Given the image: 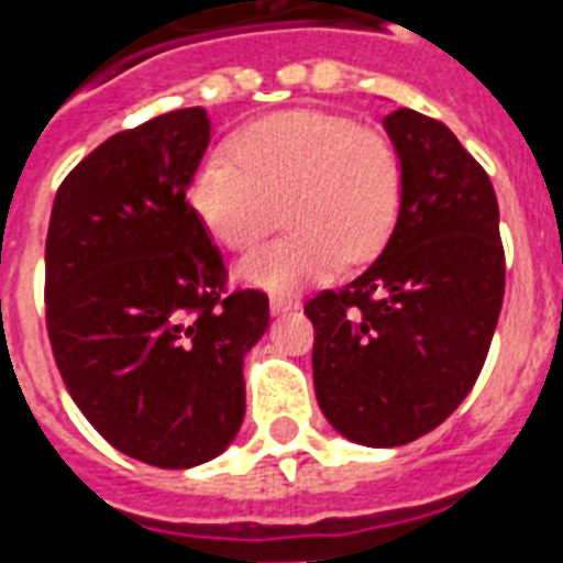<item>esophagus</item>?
Wrapping results in <instances>:
<instances>
[{"instance_id": "34e87169", "label": "esophagus", "mask_w": 563, "mask_h": 563, "mask_svg": "<svg viewBox=\"0 0 563 563\" xmlns=\"http://www.w3.org/2000/svg\"><path fill=\"white\" fill-rule=\"evenodd\" d=\"M298 310V300L291 298H272V312L274 316H283V312Z\"/></svg>"}]
</instances>
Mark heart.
<instances>
[{
	"label": "heart",
	"instance_id": "heart-1",
	"mask_svg": "<svg viewBox=\"0 0 563 563\" xmlns=\"http://www.w3.org/2000/svg\"><path fill=\"white\" fill-rule=\"evenodd\" d=\"M405 200V167L384 132L330 111H283L256 120L214 150L188 186L206 233L227 251H251L289 218L291 233L239 265L272 291L368 263L389 242Z\"/></svg>",
	"mask_w": 563,
	"mask_h": 563
}]
</instances>
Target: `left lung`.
Instances as JSON below:
<instances>
[{"label":"left lung","instance_id":"1","mask_svg":"<svg viewBox=\"0 0 563 563\" xmlns=\"http://www.w3.org/2000/svg\"><path fill=\"white\" fill-rule=\"evenodd\" d=\"M384 126L405 200L357 280L307 300L321 413L360 445H405L457 410L482 375L505 298L493 183L454 132L413 109Z\"/></svg>","mask_w":563,"mask_h":563}]
</instances>
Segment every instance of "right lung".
<instances>
[{
    "instance_id": "add662e5",
    "label": "right lung",
    "mask_w": 563,
    "mask_h": 563,
    "mask_svg": "<svg viewBox=\"0 0 563 563\" xmlns=\"http://www.w3.org/2000/svg\"><path fill=\"white\" fill-rule=\"evenodd\" d=\"M209 147L203 109L102 141L58 188L46 233V330L85 419L118 452L188 470L233 443L244 354L268 295L227 291L186 191Z\"/></svg>"
}]
</instances>
